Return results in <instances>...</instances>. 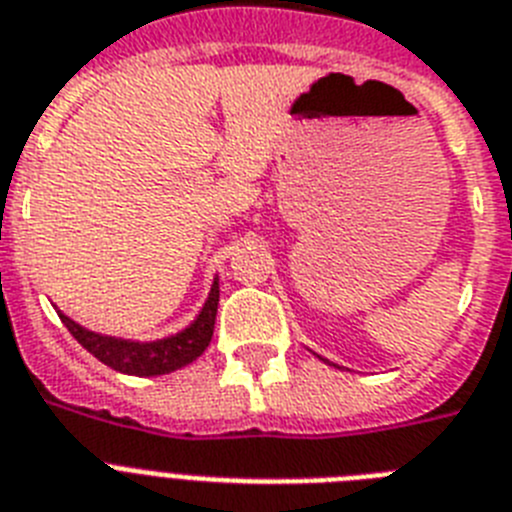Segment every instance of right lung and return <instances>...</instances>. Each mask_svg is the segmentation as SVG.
<instances>
[{
  "label": "right lung",
  "mask_w": 512,
  "mask_h": 512,
  "mask_svg": "<svg viewBox=\"0 0 512 512\" xmlns=\"http://www.w3.org/2000/svg\"><path fill=\"white\" fill-rule=\"evenodd\" d=\"M216 312H218V281H213L208 302H205L203 312L197 315L190 328L176 333L171 338L153 343H130V341H117V338L98 336L90 330L80 328L77 322L70 317H62L75 341L88 349L90 354L96 356L98 362L106 367L124 372V375H137V377H150V375H166L174 369L184 367V364L195 362L197 356L208 349L210 338H213V325H216Z\"/></svg>",
  "instance_id": "1"
}]
</instances>
